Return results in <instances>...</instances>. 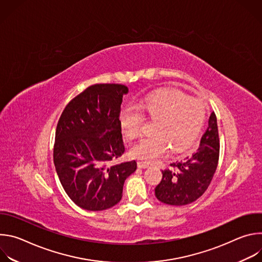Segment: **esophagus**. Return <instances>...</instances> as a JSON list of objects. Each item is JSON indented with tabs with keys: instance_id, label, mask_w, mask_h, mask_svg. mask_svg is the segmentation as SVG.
<instances>
[{
	"instance_id": "esophagus-1",
	"label": "esophagus",
	"mask_w": 262,
	"mask_h": 262,
	"mask_svg": "<svg viewBox=\"0 0 262 262\" xmlns=\"http://www.w3.org/2000/svg\"><path fill=\"white\" fill-rule=\"evenodd\" d=\"M149 165L147 164V163H145V162H142V161H138V167L139 168H141V169H145V168H147Z\"/></svg>"
}]
</instances>
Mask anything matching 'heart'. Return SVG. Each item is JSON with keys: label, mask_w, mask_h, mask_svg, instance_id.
Masks as SVG:
<instances>
[{"label": "heart", "mask_w": 262, "mask_h": 262, "mask_svg": "<svg viewBox=\"0 0 262 262\" xmlns=\"http://www.w3.org/2000/svg\"><path fill=\"white\" fill-rule=\"evenodd\" d=\"M156 119L155 135L142 139L132 147V155L150 163L166 155L183 152L195 143L206 118V105L198 97L189 96L177 89L161 90L146 96L137 106H126L120 114L122 133L127 138L141 135L144 115Z\"/></svg>", "instance_id": "1"}]
</instances>
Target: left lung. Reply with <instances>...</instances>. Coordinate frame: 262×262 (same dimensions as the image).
Here are the masks:
<instances>
[{
	"label": "left lung",
	"mask_w": 262,
	"mask_h": 262,
	"mask_svg": "<svg viewBox=\"0 0 262 262\" xmlns=\"http://www.w3.org/2000/svg\"><path fill=\"white\" fill-rule=\"evenodd\" d=\"M220 155V138L214 112L197 150L163 170V178L156 188L157 198L169 205H186L196 201L207 190L215 172Z\"/></svg>",
	"instance_id": "left-lung-1"
}]
</instances>
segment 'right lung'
Segmentation results:
<instances>
[{
    "label": "right lung",
    "instance_id": "right-lung-1",
    "mask_svg": "<svg viewBox=\"0 0 262 262\" xmlns=\"http://www.w3.org/2000/svg\"><path fill=\"white\" fill-rule=\"evenodd\" d=\"M121 84H96L73 97L57 124L54 164L68 197L92 211L107 209L122 198L136 161L113 164L125 151L120 112Z\"/></svg>",
    "mask_w": 262,
    "mask_h": 262
}]
</instances>
